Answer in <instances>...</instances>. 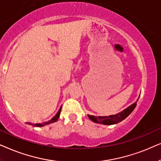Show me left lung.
<instances>
[{"label":"left lung","instance_id":"8db88e82","mask_svg":"<svg viewBox=\"0 0 161 161\" xmlns=\"http://www.w3.org/2000/svg\"><path fill=\"white\" fill-rule=\"evenodd\" d=\"M137 105V102H135L134 104H132L131 106H130L129 108L125 109L122 112L118 113L116 115H110V116H98L96 117L93 115H89V119L93 121V122L98 124H106V125H111V124H115L119 123V122L123 121L124 119H126L130 113H131L136 107Z\"/></svg>","mask_w":161,"mask_h":161}]
</instances>
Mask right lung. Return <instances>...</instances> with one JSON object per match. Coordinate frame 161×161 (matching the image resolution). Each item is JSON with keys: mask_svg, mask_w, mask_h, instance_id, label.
<instances>
[{"mask_svg": "<svg viewBox=\"0 0 161 161\" xmlns=\"http://www.w3.org/2000/svg\"><path fill=\"white\" fill-rule=\"evenodd\" d=\"M61 109H62V107L60 108V109H59V110L58 111V113H57V115H56L55 116L53 117L52 119L50 120V121H48V122H45V123H43V124H31V123H28V124H29V125H33L34 127H42V126L47 125V124H51V123H53V122L57 121V120H58V119H59V115H60V113H61Z\"/></svg>", "mask_w": 161, "mask_h": 161, "instance_id": "obj_1", "label": "right lung"}]
</instances>
